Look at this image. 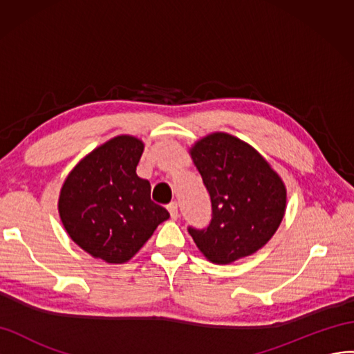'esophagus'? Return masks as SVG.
<instances>
[{
  "mask_svg": "<svg viewBox=\"0 0 354 354\" xmlns=\"http://www.w3.org/2000/svg\"><path fill=\"white\" fill-rule=\"evenodd\" d=\"M168 212H169V216L173 221H177L178 218V207H177V203H171L168 205Z\"/></svg>",
  "mask_w": 354,
  "mask_h": 354,
  "instance_id": "esophagus-1",
  "label": "esophagus"
}]
</instances>
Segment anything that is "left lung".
Listing matches in <instances>:
<instances>
[{
    "label": "left lung",
    "instance_id": "1",
    "mask_svg": "<svg viewBox=\"0 0 354 354\" xmlns=\"http://www.w3.org/2000/svg\"><path fill=\"white\" fill-rule=\"evenodd\" d=\"M212 198L205 229L189 227L209 262L227 265L256 253L279 229L288 203L281 177L259 151L226 132H213L189 149Z\"/></svg>",
    "mask_w": 354,
    "mask_h": 354
}]
</instances>
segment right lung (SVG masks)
Instances as JSON below:
<instances>
[{
    "label": "right lung",
    "mask_w": 354,
    "mask_h": 354,
    "mask_svg": "<svg viewBox=\"0 0 354 354\" xmlns=\"http://www.w3.org/2000/svg\"><path fill=\"white\" fill-rule=\"evenodd\" d=\"M145 142L118 136L86 155L66 176L58 212L66 234L86 253L125 263L169 217L137 176Z\"/></svg>",
    "instance_id": "right-lung-1"
}]
</instances>
